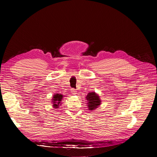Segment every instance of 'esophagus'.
I'll return each instance as SVG.
<instances>
[{
	"instance_id": "obj_1",
	"label": "esophagus",
	"mask_w": 157,
	"mask_h": 157,
	"mask_svg": "<svg viewBox=\"0 0 157 157\" xmlns=\"http://www.w3.org/2000/svg\"><path fill=\"white\" fill-rule=\"evenodd\" d=\"M76 92H77V91L75 90V89H71V93H72L73 94H74V95L76 94Z\"/></svg>"
}]
</instances>
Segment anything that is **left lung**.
Instances as JSON below:
<instances>
[{"label":"left lung","instance_id":"8db88e82","mask_svg":"<svg viewBox=\"0 0 157 157\" xmlns=\"http://www.w3.org/2000/svg\"><path fill=\"white\" fill-rule=\"evenodd\" d=\"M88 110L92 112L96 109L101 104V100L98 94L95 92L89 93L86 97Z\"/></svg>","mask_w":157,"mask_h":157}]
</instances>
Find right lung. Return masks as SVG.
Wrapping results in <instances>:
<instances>
[{
    "label": "right lung",
    "instance_id": "obj_1",
    "mask_svg": "<svg viewBox=\"0 0 157 157\" xmlns=\"http://www.w3.org/2000/svg\"><path fill=\"white\" fill-rule=\"evenodd\" d=\"M63 95L61 94H59V93H56L55 94L52 98V103L53 104V108H59L58 107L61 105V101L63 100Z\"/></svg>",
    "mask_w": 157,
    "mask_h": 157
}]
</instances>
